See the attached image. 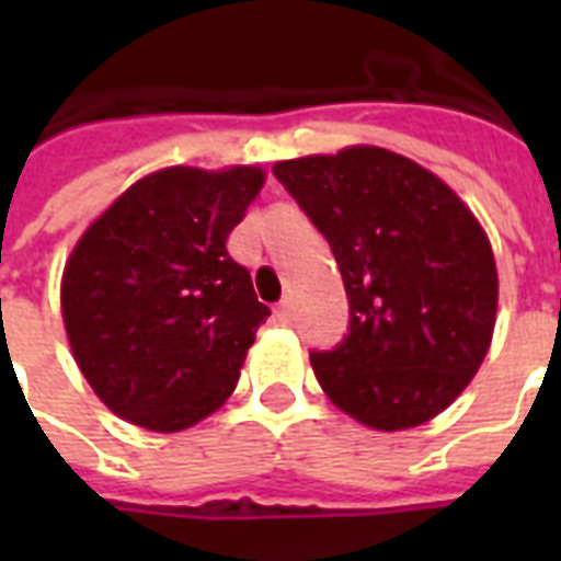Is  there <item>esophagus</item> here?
Listing matches in <instances>:
<instances>
[{
    "mask_svg": "<svg viewBox=\"0 0 561 561\" xmlns=\"http://www.w3.org/2000/svg\"><path fill=\"white\" fill-rule=\"evenodd\" d=\"M276 317H279L282 323H290V317H294V302H290V297L279 299V306H276Z\"/></svg>",
    "mask_w": 561,
    "mask_h": 561,
    "instance_id": "1",
    "label": "esophagus"
}]
</instances>
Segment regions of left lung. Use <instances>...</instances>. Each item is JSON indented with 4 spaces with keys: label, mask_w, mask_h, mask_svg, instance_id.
I'll return each instance as SVG.
<instances>
[{
    "label": "left lung",
    "mask_w": 561,
    "mask_h": 561,
    "mask_svg": "<svg viewBox=\"0 0 561 561\" xmlns=\"http://www.w3.org/2000/svg\"><path fill=\"white\" fill-rule=\"evenodd\" d=\"M273 174L323 232L350 297V332L311 352L325 396L375 431L443 413L495 329V255L469 206L413 160L369 145L276 162Z\"/></svg>",
    "instance_id": "1"
}]
</instances>
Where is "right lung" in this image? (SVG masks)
Here are the masks:
<instances>
[{
  "label": "right lung",
  "mask_w": 561,
  "mask_h": 561,
  "mask_svg": "<svg viewBox=\"0 0 561 561\" xmlns=\"http://www.w3.org/2000/svg\"><path fill=\"white\" fill-rule=\"evenodd\" d=\"M264 174L165 169L127 188L66 262L69 346L99 399L134 425L174 434L232 396L271 317L227 236Z\"/></svg>",
  "instance_id": "1"
}]
</instances>
